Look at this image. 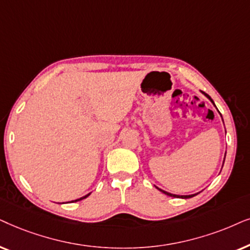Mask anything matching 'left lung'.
<instances>
[{"label": "left lung", "instance_id": "1", "mask_svg": "<svg viewBox=\"0 0 250 250\" xmlns=\"http://www.w3.org/2000/svg\"><path fill=\"white\" fill-rule=\"evenodd\" d=\"M204 94H205V96H206V97H207V98H209V99H210V102L212 103V104H214V102H212V99L210 98V96H209V95H207V94H206V92H204ZM215 105V104H214ZM216 106V105H215ZM160 189V188H159ZM160 191H161V192H164L165 193V194H167V195H169V197H174V198H183V199H188V198H192V197H194V194H192V195H181V197H179V195H176V194H171V193H168V192H166V191H164V189H160Z\"/></svg>", "mask_w": 250, "mask_h": 250}]
</instances>
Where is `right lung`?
<instances>
[{
    "mask_svg": "<svg viewBox=\"0 0 250 250\" xmlns=\"http://www.w3.org/2000/svg\"><path fill=\"white\" fill-rule=\"evenodd\" d=\"M89 195H90V193H89V194H86L85 197H83V198H80V199H78V200H74V201H80V200H82V199H85L86 197H89ZM74 201H72V202H74Z\"/></svg>",
    "mask_w": 250,
    "mask_h": 250,
    "instance_id": "add662e5",
    "label": "right lung"
}]
</instances>
